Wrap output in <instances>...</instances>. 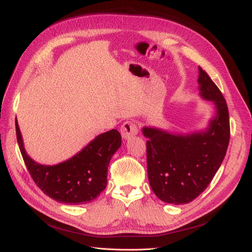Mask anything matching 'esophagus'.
<instances>
[{
	"mask_svg": "<svg viewBox=\"0 0 252 252\" xmlns=\"http://www.w3.org/2000/svg\"><path fill=\"white\" fill-rule=\"evenodd\" d=\"M120 133L125 139H127L138 133V126L134 121H126L120 127Z\"/></svg>",
	"mask_w": 252,
	"mask_h": 252,
	"instance_id": "esophagus-1",
	"label": "esophagus"
}]
</instances>
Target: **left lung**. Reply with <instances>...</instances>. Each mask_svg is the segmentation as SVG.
Segmentation results:
<instances>
[{
	"label": "left lung",
	"instance_id": "1",
	"mask_svg": "<svg viewBox=\"0 0 252 252\" xmlns=\"http://www.w3.org/2000/svg\"><path fill=\"white\" fill-rule=\"evenodd\" d=\"M200 95L214 101L217 114L205 132L175 135L143 127L148 138L150 185L156 196L170 204H186L204 190L220 167L230 138L227 103L205 71L199 67Z\"/></svg>",
	"mask_w": 252,
	"mask_h": 252
}]
</instances>
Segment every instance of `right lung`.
Masks as SVG:
<instances>
[{"instance_id":"right-lung-1","label":"right lung","mask_w":252,"mask_h":252,"mask_svg":"<svg viewBox=\"0 0 252 252\" xmlns=\"http://www.w3.org/2000/svg\"><path fill=\"white\" fill-rule=\"evenodd\" d=\"M15 131L28 172L48 197L67 204H86L105 189L110 160L121 145L117 129L97 136L75 156L56 165L38 164L27 155L17 118Z\"/></svg>"}]
</instances>
